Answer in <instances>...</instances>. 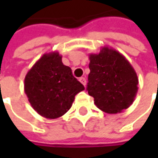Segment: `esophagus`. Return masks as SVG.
I'll list each match as a JSON object with an SVG mask.
<instances>
[{
    "label": "esophagus",
    "instance_id": "34e87169",
    "mask_svg": "<svg viewBox=\"0 0 158 158\" xmlns=\"http://www.w3.org/2000/svg\"><path fill=\"white\" fill-rule=\"evenodd\" d=\"M79 80L84 85V86H86V79H85V78H83V77H82V78H79Z\"/></svg>",
    "mask_w": 158,
    "mask_h": 158
}]
</instances>
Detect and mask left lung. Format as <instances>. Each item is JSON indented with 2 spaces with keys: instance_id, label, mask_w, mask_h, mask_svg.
<instances>
[{
  "instance_id": "1",
  "label": "left lung",
  "mask_w": 158,
  "mask_h": 158,
  "mask_svg": "<svg viewBox=\"0 0 158 158\" xmlns=\"http://www.w3.org/2000/svg\"><path fill=\"white\" fill-rule=\"evenodd\" d=\"M87 90L95 105L107 113L129 108L138 90V78L130 62L115 49L103 47L89 54Z\"/></svg>"
}]
</instances>
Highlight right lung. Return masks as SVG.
I'll list each match as a JSON object with an SVG mask.
<instances>
[{"mask_svg":"<svg viewBox=\"0 0 158 158\" xmlns=\"http://www.w3.org/2000/svg\"><path fill=\"white\" fill-rule=\"evenodd\" d=\"M84 89L56 51L44 54L24 79V92L31 106L48 119L64 115L71 108L75 96Z\"/></svg>","mask_w":158,"mask_h":158,"instance_id":"obj_1","label":"right lung"}]
</instances>
